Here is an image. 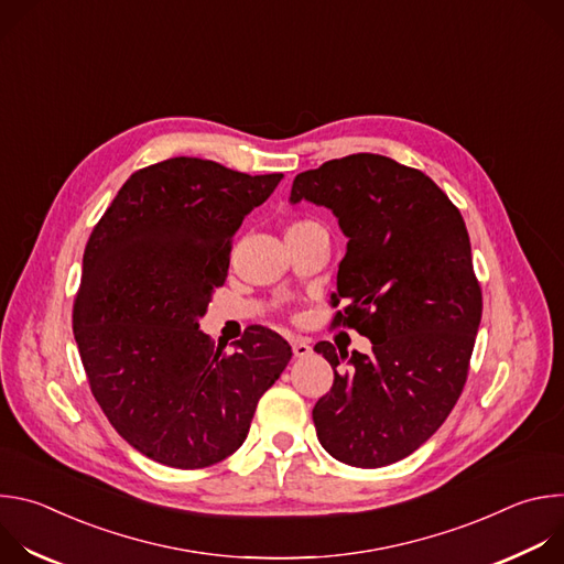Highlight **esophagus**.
<instances>
[{
  "label": "esophagus",
  "mask_w": 564,
  "mask_h": 564,
  "mask_svg": "<svg viewBox=\"0 0 564 564\" xmlns=\"http://www.w3.org/2000/svg\"><path fill=\"white\" fill-rule=\"evenodd\" d=\"M292 352H294V357L303 359V357L312 355V346L307 341H303V339H292Z\"/></svg>",
  "instance_id": "obj_1"
}]
</instances>
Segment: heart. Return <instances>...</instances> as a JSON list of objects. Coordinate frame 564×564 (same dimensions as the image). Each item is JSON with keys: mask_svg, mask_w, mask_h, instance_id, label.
Returning <instances> with one entry per match:
<instances>
[{"mask_svg": "<svg viewBox=\"0 0 564 564\" xmlns=\"http://www.w3.org/2000/svg\"><path fill=\"white\" fill-rule=\"evenodd\" d=\"M307 225H314L312 220H294L292 225H290V229H296V227H307Z\"/></svg>", "mask_w": 564, "mask_h": 564, "instance_id": "obj_1", "label": "heart"}]
</instances>
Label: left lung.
Masks as SVG:
<instances>
[{"label":"left lung","mask_w":564,"mask_h":564,"mask_svg":"<svg viewBox=\"0 0 564 564\" xmlns=\"http://www.w3.org/2000/svg\"><path fill=\"white\" fill-rule=\"evenodd\" d=\"M292 203L326 205L350 238L333 328L372 352L318 341L335 381L312 420L335 459L377 468L417 451L459 399L481 318V288L459 209L420 170L352 153L299 174Z\"/></svg>","instance_id":"1"}]
</instances>
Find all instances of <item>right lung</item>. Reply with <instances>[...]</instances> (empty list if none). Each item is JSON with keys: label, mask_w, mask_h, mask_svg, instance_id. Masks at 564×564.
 Returning <instances> with one entry per match:
<instances>
[{"label": "right lung", "mask_w": 564, "mask_h": 564, "mask_svg": "<svg viewBox=\"0 0 564 564\" xmlns=\"http://www.w3.org/2000/svg\"><path fill=\"white\" fill-rule=\"evenodd\" d=\"M281 178L170 158L131 174L89 236L73 303L79 359L111 426L153 462L205 468L238 451L292 357L265 326L231 352L198 330L234 231Z\"/></svg>", "instance_id": "add662e5"}]
</instances>
